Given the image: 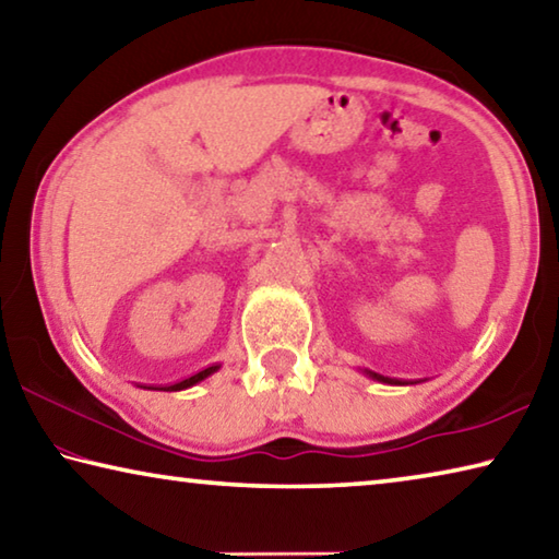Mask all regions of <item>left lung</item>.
I'll use <instances>...</instances> for the list:
<instances>
[{"label": "left lung", "instance_id": "obj_1", "mask_svg": "<svg viewBox=\"0 0 559 559\" xmlns=\"http://www.w3.org/2000/svg\"><path fill=\"white\" fill-rule=\"evenodd\" d=\"M372 377V380H377V382H384V384H404V382H400V380H392V377H384V374H377V372H367Z\"/></svg>", "mask_w": 559, "mask_h": 559}]
</instances>
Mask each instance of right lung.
<instances>
[{"instance_id": "right-lung-1", "label": "right lung", "mask_w": 559, "mask_h": 559, "mask_svg": "<svg viewBox=\"0 0 559 559\" xmlns=\"http://www.w3.org/2000/svg\"><path fill=\"white\" fill-rule=\"evenodd\" d=\"M216 370H219V365H212V367H206V370L197 372V374H192V377H187V380H182V382H175V384H169V386H167V392H179V390H187V386H192V384H197V382L206 380V377L214 374Z\"/></svg>"}]
</instances>
